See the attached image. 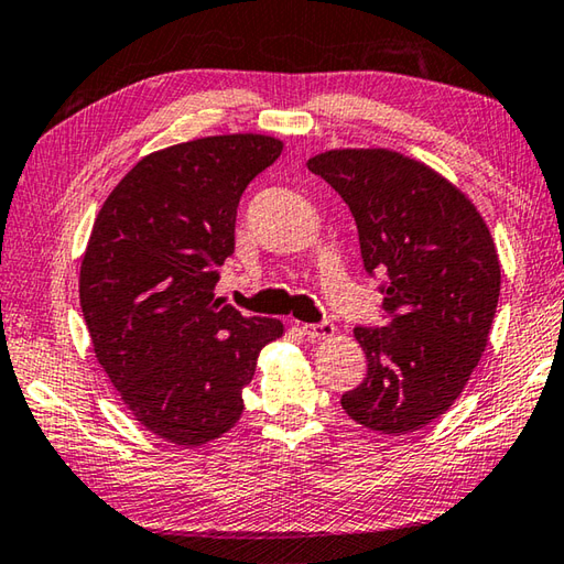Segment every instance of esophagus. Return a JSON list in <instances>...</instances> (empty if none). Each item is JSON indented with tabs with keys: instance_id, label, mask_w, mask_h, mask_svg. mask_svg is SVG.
Segmentation results:
<instances>
[{
	"instance_id": "1",
	"label": "esophagus",
	"mask_w": 564,
	"mask_h": 564,
	"mask_svg": "<svg viewBox=\"0 0 564 564\" xmlns=\"http://www.w3.org/2000/svg\"><path fill=\"white\" fill-rule=\"evenodd\" d=\"M303 335L313 341H325L335 337L333 323H317V325H303Z\"/></svg>"
}]
</instances>
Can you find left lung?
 Listing matches in <instances>:
<instances>
[{
    "instance_id": "left-lung-1",
    "label": "left lung",
    "mask_w": 564,
    "mask_h": 564,
    "mask_svg": "<svg viewBox=\"0 0 564 564\" xmlns=\"http://www.w3.org/2000/svg\"><path fill=\"white\" fill-rule=\"evenodd\" d=\"M307 169L349 205L364 269L386 275L391 323L355 329L367 379L341 408L377 433H413L449 411L487 349L501 291L491 231L455 183L399 151L329 149Z\"/></svg>"
}]
</instances>
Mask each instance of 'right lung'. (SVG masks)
Wrapping results in <instances>:
<instances>
[{
    "instance_id": "1",
    "label": "right lung",
    "mask_w": 564,
    "mask_h": 564,
    "mask_svg": "<svg viewBox=\"0 0 564 564\" xmlns=\"http://www.w3.org/2000/svg\"><path fill=\"white\" fill-rule=\"evenodd\" d=\"M267 134L205 137L143 156L107 195L80 263L99 367L149 433L203 447L237 425L241 389L283 323L215 301L245 187L281 156Z\"/></svg>"
}]
</instances>
